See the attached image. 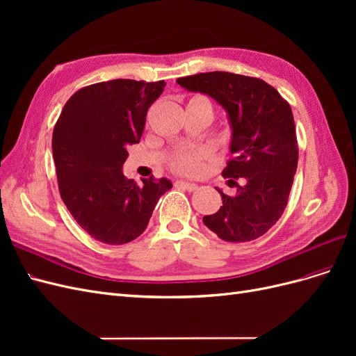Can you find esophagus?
<instances>
[{
  "instance_id": "obj_1",
  "label": "esophagus",
  "mask_w": 356,
  "mask_h": 356,
  "mask_svg": "<svg viewBox=\"0 0 356 356\" xmlns=\"http://www.w3.org/2000/svg\"><path fill=\"white\" fill-rule=\"evenodd\" d=\"M177 186L187 190V191H196L197 190V184H195V182H188V181H177Z\"/></svg>"
}]
</instances>
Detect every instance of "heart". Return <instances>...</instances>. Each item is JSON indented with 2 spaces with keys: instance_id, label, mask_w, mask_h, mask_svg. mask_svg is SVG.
<instances>
[{
  "instance_id": "1",
  "label": "heart",
  "mask_w": 356,
  "mask_h": 356,
  "mask_svg": "<svg viewBox=\"0 0 356 356\" xmlns=\"http://www.w3.org/2000/svg\"><path fill=\"white\" fill-rule=\"evenodd\" d=\"M197 101L208 102L203 98H195L190 102H197ZM199 160H200V156L197 154H181L174 160V168L178 172H182V174H195V172L199 169Z\"/></svg>"
}]
</instances>
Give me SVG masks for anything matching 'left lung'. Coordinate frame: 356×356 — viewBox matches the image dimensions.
<instances>
[{
	"label": "left lung",
	"mask_w": 356,
	"mask_h": 356,
	"mask_svg": "<svg viewBox=\"0 0 356 356\" xmlns=\"http://www.w3.org/2000/svg\"><path fill=\"white\" fill-rule=\"evenodd\" d=\"M177 83L222 106L233 156L222 177L242 178L233 196L217 188L222 207L204 215V225L225 242L260 238L284 213L297 170L298 148L289 104L266 81L239 74L202 72Z\"/></svg>",
	"instance_id": "obj_1"
}]
</instances>
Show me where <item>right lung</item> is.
<instances>
[{
    "label": "right lung",
    "instance_id": "1",
    "mask_svg": "<svg viewBox=\"0 0 356 356\" xmlns=\"http://www.w3.org/2000/svg\"><path fill=\"white\" fill-rule=\"evenodd\" d=\"M165 86L124 79L88 86L71 96L53 129L60 197L81 229L102 243L136 239L172 188L168 178H144L138 186L123 174L127 147L139 143L149 105Z\"/></svg>",
    "mask_w": 356,
    "mask_h": 356
}]
</instances>
